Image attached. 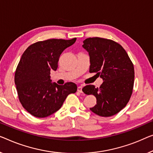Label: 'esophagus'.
<instances>
[{"label":"esophagus","instance_id":"esophagus-1","mask_svg":"<svg viewBox=\"0 0 153 153\" xmlns=\"http://www.w3.org/2000/svg\"><path fill=\"white\" fill-rule=\"evenodd\" d=\"M82 86H79L78 87H77V91H78V92H79V93H82Z\"/></svg>","mask_w":153,"mask_h":153}]
</instances>
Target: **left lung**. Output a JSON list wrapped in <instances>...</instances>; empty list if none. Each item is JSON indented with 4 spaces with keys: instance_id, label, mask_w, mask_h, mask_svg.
Listing matches in <instances>:
<instances>
[{
    "instance_id": "left-lung-1",
    "label": "left lung",
    "mask_w": 153,
    "mask_h": 153,
    "mask_svg": "<svg viewBox=\"0 0 153 153\" xmlns=\"http://www.w3.org/2000/svg\"><path fill=\"white\" fill-rule=\"evenodd\" d=\"M82 47L90 56V73L103 79L100 88L86 85L82 91L97 99L90 110L102 117H111L126 106L133 93L135 71L128 55L119 43L98 37L88 38Z\"/></svg>"
}]
</instances>
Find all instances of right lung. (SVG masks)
Returning <instances> with one entry per match:
<instances>
[{
    "label": "right lung",
    "mask_w": 153,
    "mask_h": 153,
    "mask_svg": "<svg viewBox=\"0 0 153 153\" xmlns=\"http://www.w3.org/2000/svg\"><path fill=\"white\" fill-rule=\"evenodd\" d=\"M76 41L49 39L33 43L24 51L15 71L14 82L18 99L27 112L36 117L52 115L61 108L70 93H75L77 85L51 83V70L56 71L60 54Z\"/></svg>",
    "instance_id": "obj_1"
}]
</instances>
